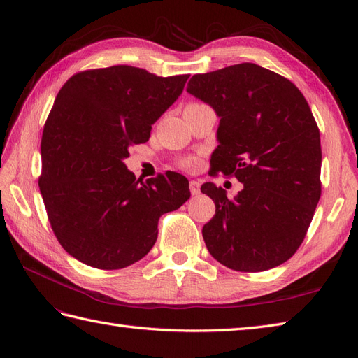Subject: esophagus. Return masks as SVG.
Masks as SVG:
<instances>
[{
  "mask_svg": "<svg viewBox=\"0 0 358 358\" xmlns=\"http://www.w3.org/2000/svg\"><path fill=\"white\" fill-rule=\"evenodd\" d=\"M189 189H191L192 196H197V194L200 192V183L197 180H191L189 182Z\"/></svg>",
  "mask_w": 358,
  "mask_h": 358,
  "instance_id": "esophagus-1",
  "label": "esophagus"
}]
</instances>
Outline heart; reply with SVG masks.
Listing matches in <instances>:
<instances>
[{
    "label": "heart",
    "instance_id": "obj_1",
    "mask_svg": "<svg viewBox=\"0 0 358 358\" xmlns=\"http://www.w3.org/2000/svg\"><path fill=\"white\" fill-rule=\"evenodd\" d=\"M199 104H201V103H189L188 106H199ZM178 164H179V167L185 169V170H196L199 166V159L196 157H185V158L179 159Z\"/></svg>",
    "mask_w": 358,
    "mask_h": 358
}]
</instances>
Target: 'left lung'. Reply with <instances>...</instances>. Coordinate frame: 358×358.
<instances>
[{"instance_id":"8db88e82","label":"left lung","mask_w":358,"mask_h":358,"mask_svg":"<svg viewBox=\"0 0 358 358\" xmlns=\"http://www.w3.org/2000/svg\"><path fill=\"white\" fill-rule=\"evenodd\" d=\"M187 91L221 117L210 176L243 183L229 199L212 182L215 201L203 227L209 252L237 272H264L296 254L321 197L320 129L297 86L252 62L194 74Z\"/></svg>"}]
</instances>
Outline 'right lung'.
<instances>
[{
    "label": "right lung",
    "instance_id": "add662e5",
    "mask_svg": "<svg viewBox=\"0 0 358 358\" xmlns=\"http://www.w3.org/2000/svg\"><path fill=\"white\" fill-rule=\"evenodd\" d=\"M188 78L113 66L76 73L59 90L43 129L38 187L58 242L83 264L116 270L142 259L159 216L189 199L179 173L142 182L124 164Z\"/></svg>",
    "mask_w": 358,
    "mask_h": 358
}]
</instances>
